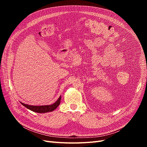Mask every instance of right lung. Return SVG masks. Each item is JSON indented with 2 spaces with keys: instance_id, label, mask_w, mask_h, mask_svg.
Wrapping results in <instances>:
<instances>
[{
  "instance_id": "add662e5",
  "label": "right lung",
  "mask_w": 147,
  "mask_h": 147,
  "mask_svg": "<svg viewBox=\"0 0 147 147\" xmlns=\"http://www.w3.org/2000/svg\"><path fill=\"white\" fill-rule=\"evenodd\" d=\"M61 99V96H59L58 98L54 104L51 105H31L23 103V102H20V103L24 106L26 108L32 111V112H36V113H44L47 112H50L54 111L57 107H58L60 104V102Z\"/></svg>"
}]
</instances>
